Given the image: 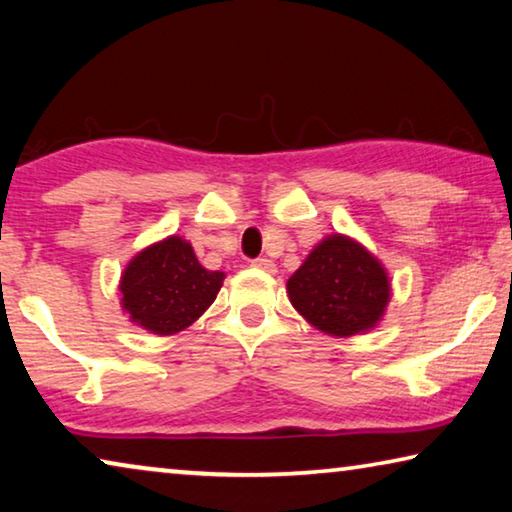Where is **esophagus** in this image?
<instances>
[{"mask_svg":"<svg viewBox=\"0 0 512 512\" xmlns=\"http://www.w3.org/2000/svg\"><path fill=\"white\" fill-rule=\"evenodd\" d=\"M251 265L258 267V270H265V272H274V263L270 258H256V261H251Z\"/></svg>","mask_w":512,"mask_h":512,"instance_id":"esophagus-1","label":"esophagus"}]
</instances>
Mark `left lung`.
<instances>
[{"label":"left lung","instance_id":"left-lung-1","mask_svg":"<svg viewBox=\"0 0 512 512\" xmlns=\"http://www.w3.org/2000/svg\"><path fill=\"white\" fill-rule=\"evenodd\" d=\"M295 311L329 336L348 338L380 325L391 300L387 267L343 233L322 238L286 283Z\"/></svg>","mask_w":512,"mask_h":512}]
</instances>
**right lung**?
I'll return each instance as SVG.
<instances>
[{
    "mask_svg": "<svg viewBox=\"0 0 512 512\" xmlns=\"http://www.w3.org/2000/svg\"><path fill=\"white\" fill-rule=\"evenodd\" d=\"M226 279L206 270L180 235L157 240L130 258L119 281L121 309L132 325L155 336H174L194 325Z\"/></svg>",
    "mask_w": 512,
    "mask_h": 512,
    "instance_id": "right-lung-1",
    "label": "right lung"
}]
</instances>
